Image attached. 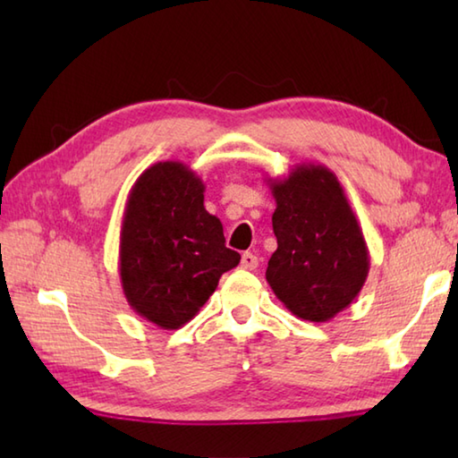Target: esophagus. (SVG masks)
<instances>
[{"label": "esophagus", "mask_w": 458, "mask_h": 458, "mask_svg": "<svg viewBox=\"0 0 458 458\" xmlns=\"http://www.w3.org/2000/svg\"><path fill=\"white\" fill-rule=\"evenodd\" d=\"M258 264H259V259L256 254H251V251H244V254H242V267L244 269L251 271L258 267Z\"/></svg>", "instance_id": "1"}]
</instances>
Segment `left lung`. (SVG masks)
Listing matches in <instances>:
<instances>
[{
  "label": "left lung",
  "instance_id": "1",
  "mask_svg": "<svg viewBox=\"0 0 458 458\" xmlns=\"http://www.w3.org/2000/svg\"><path fill=\"white\" fill-rule=\"evenodd\" d=\"M277 250L266 279L291 313L327 323L362 291L369 254L343 184L325 165L299 163L284 179H267Z\"/></svg>",
  "mask_w": 458,
  "mask_h": 458
}]
</instances>
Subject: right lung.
Segmentation results:
<instances>
[{
	"instance_id": "obj_1",
	"label": "right lung",
	"mask_w": 458,
	"mask_h": 458,
	"mask_svg": "<svg viewBox=\"0 0 458 458\" xmlns=\"http://www.w3.org/2000/svg\"><path fill=\"white\" fill-rule=\"evenodd\" d=\"M224 242L199 174L181 161L151 165L133 182L122 218L120 279L130 307L167 330L189 323L222 274L240 264Z\"/></svg>"
}]
</instances>
